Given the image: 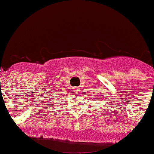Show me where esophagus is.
<instances>
[{
  "label": "esophagus",
  "mask_w": 154,
  "mask_h": 154,
  "mask_svg": "<svg viewBox=\"0 0 154 154\" xmlns=\"http://www.w3.org/2000/svg\"><path fill=\"white\" fill-rule=\"evenodd\" d=\"M75 92H77V91H78V89H75Z\"/></svg>",
  "instance_id": "esophagus-1"
}]
</instances>
